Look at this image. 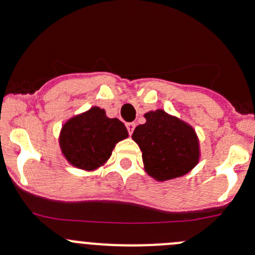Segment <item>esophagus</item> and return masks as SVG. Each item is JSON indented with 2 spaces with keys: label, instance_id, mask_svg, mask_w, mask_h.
I'll list each match as a JSON object with an SVG mask.
<instances>
[{
  "label": "esophagus",
  "instance_id": "esophagus-1",
  "mask_svg": "<svg viewBox=\"0 0 255 255\" xmlns=\"http://www.w3.org/2000/svg\"><path fill=\"white\" fill-rule=\"evenodd\" d=\"M126 128H128V131H129V134L131 135L132 131H134V129H135V123H128L126 124Z\"/></svg>",
  "mask_w": 255,
  "mask_h": 255
}]
</instances>
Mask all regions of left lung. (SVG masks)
Returning <instances> with one entry per match:
<instances>
[{"label":"left lung","instance_id":"1","mask_svg":"<svg viewBox=\"0 0 255 255\" xmlns=\"http://www.w3.org/2000/svg\"><path fill=\"white\" fill-rule=\"evenodd\" d=\"M144 118L146 123L136 126L131 137L143 153L146 173L163 182L191 172L200 160V141L192 126L160 109Z\"/></svg>","mask_w":255,"mask_h":255}]
</instances>
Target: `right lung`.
Masks as SVG:
<instances>
[{"mask_svg": "<svg viewBox=\"0 0 255 255\" xmlns=\"http://www.w3.org/2000/svg\"><path fill=\"white\" fill-rule=\"evenodd\" d=\"M129 136L124 123L110 119L97 106L64 123L59 146L69 164L83 170H95L111 156L116 144Z\"/></svg>", "mask_w": 255, "mask_h": 255, "instance_id": "1", "label": "right lung"}]
</instances>
